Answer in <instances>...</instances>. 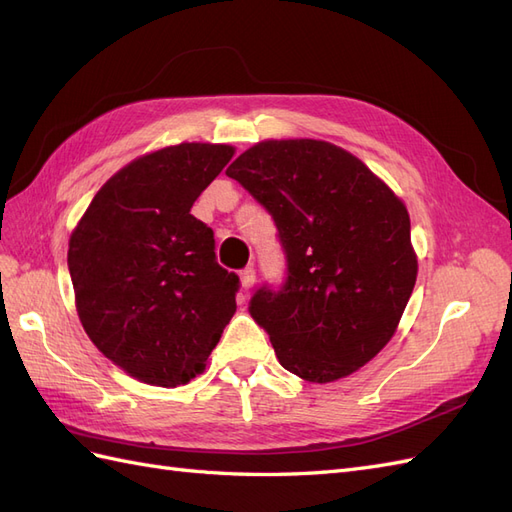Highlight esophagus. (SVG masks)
<instances>
[{
    "label": "esophagus",
    "instance_id": "1",
    "mask_svg": "<svg viewBox=\"0 0 512 512\" xmlns=\"http://www.w3.org/2000/svg\"><path fill=\"white\" fill-rule=\"evenodd\" d=\"M239 277H241V288L243 290H250L254 286V282H256V271H254V267H245L239 273Z\"/></svg>",
    "mask_w": 512,
    "mask_h": 512
}]
</instances>
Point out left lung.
Instances as JSON below:
<instances>
[{
	"mask_svg": "<svg viewBox=\"0 0 512 512\" xmlns=\"http://www.w3.org/2000/svg\"><path fill=\"white\" fill-rule=\"evenodd\" d=\"M226 175L271 213L286 254V282L250 301L282 367L324 384L369 363L416 282L406 205L359 158L314 138L262 141Z\"/></svg>",
	"mask_w": 512,
	"mask_h": 512,
	"instance_id": "obj_1",
	"label": "left lung"
}]
</instances>
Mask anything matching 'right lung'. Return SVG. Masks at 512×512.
Returning <instances> with one entry per match:
<instances>
[{"label": "right lung", "mask_w": 512, "mask_h": 512, "mask_svg": "<svg viewBox=\"0 0 512 512\" xmlns=\"http://www.w3.org/2000/svg\"><path fill=\"white\" fill-rule=\"evenodd\" d=\"M230 145L181 143L123 166L91 200L68 250L76 312L130 376L173 389L203 374L237 312V273L190 213L230 162Z\"/></svg>", "instance_id": "right-lung-1"}]
</instances>
